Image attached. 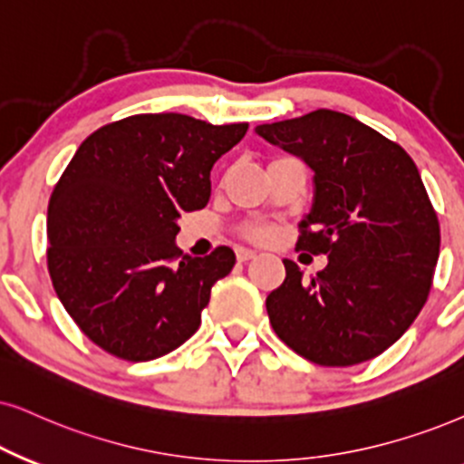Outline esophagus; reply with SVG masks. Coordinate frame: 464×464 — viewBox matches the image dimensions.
<instances>
[{"instance_id": "obj_1", "label": "esophagus", "mask_w": 464, "mask_h": 464, "mask_svg": "<svg viewBox=\"0 0 464 464\" xmlns=\"http://www.w3.org/2000/svg\"><path fill=\"white\" fill-rule=\"evenodd\" d=\"M236 256H237L239 263H244V261L255 259L256 252H255V250H248V248H237V250H236Z\"/></svg>"}]
</instances>
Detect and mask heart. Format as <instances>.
Here are the masks:
<instances>
[{"label": "heart", "mask_w": 464, "mask_h": 464, "mask_svg": "<svg viewBox=\"0 0 464 464\" xmlns=\"http://www.w3.org/2000/svg\"><path fill=\"white\" fill-rule=\"evenodd\" d=\"M242 236L252 242H269L276 236V227L267 225V222H252V225L242 227Z\"/></svg>", "instance_id": "heart-1"}]
</instances>
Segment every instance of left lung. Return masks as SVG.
I'll use <instances>...</instances> for the list:
<instances>
[{"mask_svg": "<svg viewBox=\"0 0 464 464\" xmlns=\"http://www.w3.org/2000/svg\"><path fill=\"white\" fill-rule=\"evenodd\" d=\"M256 134L314 171L295 250L330 259L308 283L285 261V283L266 300L269 324L319 366L372 360L411 327L435 276L441 231L418 167L394 140L330 109Z\"/></svg>", "mask_w": 464, "mask_h": 464, "instance_id": "8db88e82", "label": "left lung"}]
</instances>
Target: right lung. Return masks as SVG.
<instances>
[{
	"mask_svg": "<svg viewBox=\"0 0 464 464\" xmlns=\"http://www.w3.org/2000/svg\"><path fill=\"white\" fill-rule=\"evenodd\" d=\"M246 130L140 113L79 145L49 201L46 266L63 308L107 353L150 362L198 330L212 286L236 255L218 246L179 259L175 220L208 205L214 162Z\"/></svg>",
	"mask_w": 464,
	"mask_h": 464,
	"instance_id": "1",
	"label": "right lung"
}]
</instances>
